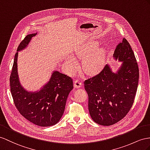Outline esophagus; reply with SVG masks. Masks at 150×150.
<instances>
[{
    "instance_id": "34e87169",
    "label": "esophagus",
    "mask_w": 150,
    "mask_h": 150,
    "mask_svg": "<svg viewBox=\"0 0 150 150\" xmlns=\"http://www.w3.org/2000/svg\"><path fill=\"white\" fill-rule=\"evenodd\" d=\"M74 83L75 87H76V88H80L82 86V83L81 82H80V80H75Z\"/></svg>"
}]
</instances>
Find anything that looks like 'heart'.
Masks as SVG:
<instances>
[{
  "label": "heart",
  "mask_w": 150,
  "mask_h": 150,
  "mask_svg": "<svg viewBox=\"0 0 150 150\" xmlns=\"http://www.w3.org/2000/svg\"><path fill=\"white\" fill-rule=\"evenodd\" d=\"M97 42H91L84 46L77 54V57L83 59V70L89 75H94L101 70L104 65L106 51L104 47H98ZM78 61L74 57H67L64 67L68 74H74L78 68Z\"/></svg>",
  "instance_id": "heart-1"
}]
</instances>
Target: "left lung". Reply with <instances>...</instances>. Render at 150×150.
<instances>
[{
    "mask_svg": "<svg viewBox=\"0 0 150 150\" xmlns=\"http://www.w3.org/2000/svg\"><path fill=\"white\" fill-rule=\"evenodd\" d=\"M113 57L122 62L117 73L106 64L99 74L84 81L91 117L96 123L105 126L116 124L127 114L139 81L136 59L125 38L117 45Z\"/></svg>",
    "mask_w": 150,
    "mask_h": 150,
    "instance_id": "obj_1",
    "label": "left lung"
}]
</instances>
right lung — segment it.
I'll use <instances>...</instances> for the list:
<instances>
[{
	"label": "right lung",
	"mask_w": 150,
	"mask_h": 150,
	"mask_svg": "<svg viewBox=\"0 0 150 150\" xmlns=\"http://www.w3.org/2000/svg\"><path fill=\"white\" fill-rule=\"evenodd\" d=\"M36 33L26 35L19 45L10 76V87L14 105L20 114L33 124L41 127L56 124L63 115L67 99L74 88L70 76L54 71L49 81L35 93L26 91L19 81L18 51L25 49Z\"/></svg>",
	"instance_id": "add662e5"
}]
</instances>
